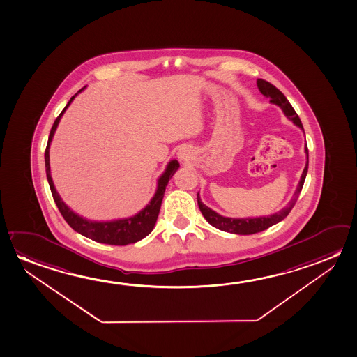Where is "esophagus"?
Here are the masks:
<instances>
[{
    "label": "esophagus",
    "instance_id": "obj_1",
    "mask_svg": "<svg viewBox=\"0 0 357 357\" xmlns=\"http://www.w3.org/2000/svg\"><path fill=\"white\" fill-rule=\"evenodd\" d=\"M177 156H178V160L181 162H187V161L191 160V153H190V150H187L186 147L181 149L178 153H177Z\"/></svg>",
    "mask_w": 357,
    "mask_h": 357
}]
</instances>
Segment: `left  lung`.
Instances as JSON below:
<instances>
[{
  "mask_svg": "<svg viewBox=\"0 0 357 357\" xmlns=\"http://www.w3.org/2000/svg\"><path fill=\"white\" fill-rule=\"evenodd\" d=\"M257 85L258 89L261 91L263 96H266L271 99V102L275 104L278 107L283 110L285 116L288 119L291 120L295 125H298L301 130L304 131L303 124L300 121V118L298 114L295 113L294 108L291 107V104L289 102L288 99L285 98L283 93L275 88L274 85L271 84L269 82L264 79L257 80ZM306 153V164L304 167V171L300 177L299 183L295 190L294 196L291 198V201L289 202L287 207H284L283 210L279 211L274 215H266V217H257V218H231V217H223V215H218L217 212L211 210L210 207H207L206 204H202L201 198H199V193H197V204L199 207V211L202 212L206 221L210 223L211 226L215 227L221 231L225 232L234 233V234H255V233L261 232L269 227L277 225L280 221H283L284 218L289 215V212L294 207L296 199L299 197L301 188L305 181L306 174H307V167H309V151H307V146L305 145Z\"/></svg>",
  "mask_w": 357,
  "mask_h": 357,
  "instance_id": "8db88e82",
  "label": "left lung"
}]
</instances>
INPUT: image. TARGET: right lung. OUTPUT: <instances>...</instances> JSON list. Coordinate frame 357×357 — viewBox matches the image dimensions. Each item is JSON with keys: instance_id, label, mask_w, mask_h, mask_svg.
I'll use <instances>...</instances> for the list:
<instances>
[{"instance_id": "add662e5", "label": "right lung", "mask_w": 357, "mask_h": 357, "mask_svg": "<svg viewBox=\"0 0 357 357\" xmlns=\"http://www.w3.org/2000/svg\"><path fill=\"white\" fill-rule=\"evenodd\" d=\"M75 96L70 98V100L66 105V108L63 109L62 113L58 115L57 119L52 126L50 137H48V144L45 147V174H47V180H48V183L51 187L53 199L57 204L58 210L63 215V218L66 220L69 226L73 228L75 232L80 233L82 236L91 238V239L99 242V243L112 244V245H126V244L135 243L137 241H142V238L149 236L153 231V226H155L156 220H158V215H159L160 207H161V202H162V198H164L166 186L170 181L171 177L180 167V164L177 162V160H172L167 164V167H166L164 174L160 176V178L158 180V190L153 195V197L151 198L150 204H147L146 207L140 211L137 215L129 217V218H124V220H116V221L93 222L88 221V220H85L77 213H74L73 211L70 210L68 206L63 202L62 198L59 197V195L56 191L54 183H53V180H52L51 167H50V146H51L52 137L54 135V131H56L58 124H59V120L62 118L64 112L68 108L69 104L73 102Z\"/></svg>"}]
</instances>
